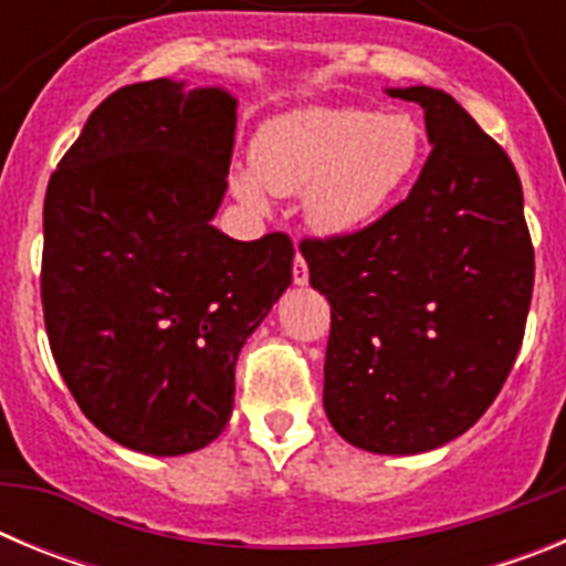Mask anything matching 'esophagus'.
Returning a JSON list of instances; mask_svg holds the SVG:
<instances>
[{
    "mask_svg": "<svg viewBox=\"0 0 566 566\" xmlns=\"http://www.w3.org/2000/svg\"><path fill=\"white\" fill-rule=\"evenodd\" d=\"M292 274H294V283L297 286H306L308 283V266H306V260H303V254H294V266H292Z\"/></svg>",
    "mask_w": 566,
    "mask_h": 566,
    "instance_id": "34e87169",
    "label": "esophagus"
}]
</instances>
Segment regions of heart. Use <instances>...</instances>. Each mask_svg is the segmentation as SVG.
I'll use <instances>...</instances> for the list:
<instances>
[{"mask_svg": "<svg viewBox=\"0 0 566 566\" xmlns=\"http://www.w3.org/2000/svg\"><path fill=\"white\" fill-rule=\"evenodd\" d=\"M422 155V129L408 113L357 107H300L269 118L252 147L254 169L234 175V195L266 207L300 195L314 232L352 234L388 207Z\"/></svg>", "mask_w": 566, "mask_h": 566, "instance_id": "heart-1", "label": "heart"}]
</instances>
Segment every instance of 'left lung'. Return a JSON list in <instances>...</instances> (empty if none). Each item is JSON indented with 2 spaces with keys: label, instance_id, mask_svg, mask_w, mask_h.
Listing matches in <instances>:
<instances>
[{
  "label": "left lung",
  "instance_id": "8db88e82",
  "mask_svg": "<svg viewBox=\"0 0 566 566\" xmlns=\"http://www.w3.org/2000/svg\"><path fill=\"white\" fill-rule=\"evenodd\" d=\"M417 102L433 144L402 203L354 234L303 240L332 334L323 408L354 448L388 457L462 437L502 391L533 297L518 172L444 90Z\"/></svg>",
  "mask_w": 566,
  "mask_h": 566
}]
</instances>
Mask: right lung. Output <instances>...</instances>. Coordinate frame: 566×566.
I'll return each instance as SVG.
<instances>
[{
    "label": "right lung",
    "mask_w": 566,
    "mask_h": 566,
    "mask_svg": "<svg viewBox=\"0 0 566 566\" xmlns=\"http://www.w3.org/2000/svg\"><path fill=\"white\" fill-rule=\"evenodd\" d=\"M238 98L155 78L104 98L50 175L42 306L50 352L113 442L181 457L221 437L234 363L292 283L286 234L212 227Z\"/></svg>",
    "instance_id": "add662e5"
}]
</instances>
